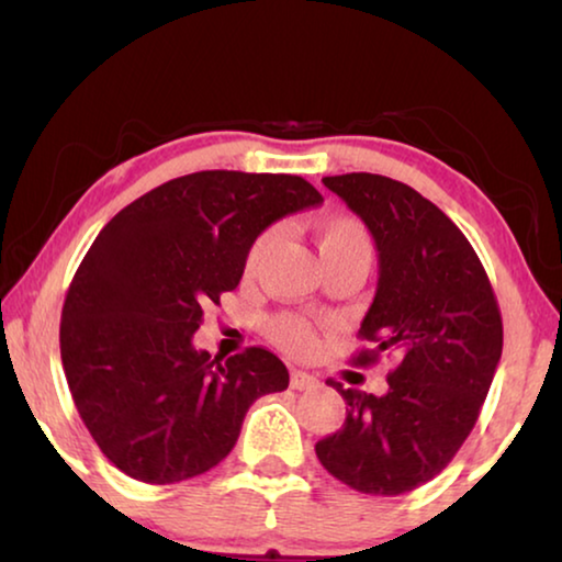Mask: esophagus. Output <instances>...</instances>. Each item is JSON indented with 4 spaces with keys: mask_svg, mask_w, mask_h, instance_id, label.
<instances>
[{
    "mask_svg": "<svg viewBox=\"0 0 562 562\" xmlns=\"http://www.w3.org/2000/svg\"><path fill=\"white\" fill-rule=\"evenodd\" d=\"M316 384H318V379L314 374H308V371H304V369H293L291 371V386H293V390H299V392L314 390Z\"/></svg>",
    "mask_w": 562,
    "mask_h": 562,
    "instance_id": "obj_1",
    "label": "esophagus"
}]
</instances>
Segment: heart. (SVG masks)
Returning <instances> with one entry per match:
<instances>
[{"mask_svg": "<svg viewBox=\"0 0 562 562\" xmlns=\"http://www.w3.org/2000/svg\"><path fill=\"white\" fill-rule=\"evenodd\" d=\"M279 240V228H266L254 238L246 254V271L254 273L258 263L263 261L266 254L271 251ZM314 240L318 248L322 261H336V258H361V261H371V238L367 228L361 226L351 215H329L314 223ZM269 336L279 344L281 349L304 357L314 349L316 336L304 318L283 314L271 318Z\"/></svg>", "mask_w": 562, "mask_h": 562, "instance_id": "obj_1", "label": "heart"}]
</instances>
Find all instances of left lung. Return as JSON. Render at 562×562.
Wrapping results in <instances>:
<instances>
[{"label":"left lung","instance_id":"left-lung-1","mask_svg":"<svg viewBox=\"0 0 562 562\" xmlns=\"http://www.w3.org/2000/svg\"><path fill=\"white\" fill-rule=\"evenodd\" d=\"M364 221L379 251L374 301L359 336L374 344L353 364L392 353L382 396L329 386L347 419L316 457L364 495H402L442 472L480 417L499 353L503 316L464 233L414 188L374 172L324 178Z\"/></svg>","mask_w":562,"mask_h":562}]
</instances>
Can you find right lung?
<instances>
[{"mask_svg": "<svg viewBox=\"0 0 562 562\" xmlns=\"http://www.w3.org/2000/svg\"><path fill=\"white\" fill-rule=\"evenodd\" d=\"M324 203L299 176L201 170L112 218L67 291L59 353L75 407L127 477L172 485L215 468L258 396L289 371L263 347H193L203 306L238 286L248 246L283 215Z\"/></svg>", "mask_w": 562, "mask_h": 562, "instance_id": "obj_1", "label": "right lung"}]
</instances>
